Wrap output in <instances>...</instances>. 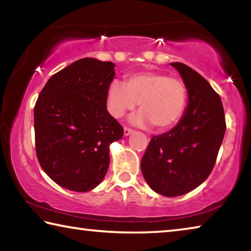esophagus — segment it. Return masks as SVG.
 Masks as SVG:
<instances>
[{
	"label": "esophagus",
	"instance_id": "1",
	"mask_svg": "<svg viewBox=\"0 0 251 251\" xmlns=\"http://www.w3.org/2000/svg\"><path fill=\"white\" fill-rule=\"evenodd\" d=\"M131 133H133V129L127 128V127H125V128H124V135L125 136H129Z\"/></svg>",
	"mask_w": 251,
	"mask_h": 251
}]
</instances>
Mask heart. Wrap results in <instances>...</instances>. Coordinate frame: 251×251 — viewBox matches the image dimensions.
Masks as SVG:
<instances>
[{"instance_id": "b5f03b06", "label": "heart", "mask_w": 251, "mask_h": 251, "mask_svg": "<svg viewBox=\"0 0 251 251\" xmlns=\"http://www.w3.org/2000/svg\"><path fill=\"white\" fill-rule=\"evenodd\" d=\"M141 110L129 117L136 126L154 125L158 130L172 128L180 120L187 104L184 82L160 72L130 75L125 84L114 80L107 90V109L121 118L137 105Z\"/></svg>"}]
</instances>
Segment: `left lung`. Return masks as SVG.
<instances>
[{
    "instance_id": "obj_1",
    "label": "left lung",
    "mask_w": 251,
    "mask_h": 251,
    "mask_svg": "<svg viewBox=\"0 0 251 251\" xmlns=\"http://www.w3.org/2000/svg\"><path fill=\"white\" fill-rule=\"evenodd\" d=\"M171 65L184 80L188 104L174 128L152 136L141 169L154 192L176 197L192 192L209 176L222 146L226 122L222 100L210 84L182 63Z\"/></svg>"
}]
</instances>
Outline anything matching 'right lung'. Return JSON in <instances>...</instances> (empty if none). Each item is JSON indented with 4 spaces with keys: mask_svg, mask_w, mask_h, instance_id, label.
Here are the masks:
<instances>
[{
    "mask_svg": "<svg viewBox=\"0 0 251 251\" xmlns=\"http://www.w3.org/2000/svg\"><path fill=\"white\" fill-rule=\"evenodd\" d=\"M115 64L85 57L50 77L34 107L36 155L53 181L73 192L99 186L109 145L124 129L106 108Z\"/></svg>",
    "mask_w": 251,
    "mask_h": 251,
    "instance_id": "add662e5",
    "label": "right lung"
}]
</instances>
